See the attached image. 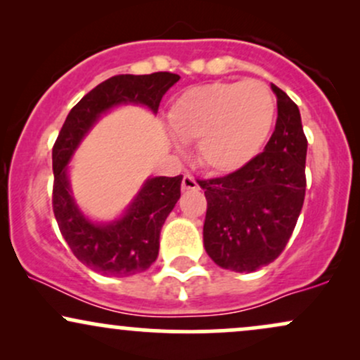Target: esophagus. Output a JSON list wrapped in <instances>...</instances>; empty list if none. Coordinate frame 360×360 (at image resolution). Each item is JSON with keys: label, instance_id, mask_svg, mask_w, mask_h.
Here are the masks:
<instances>
[{"label": "esophagus", "instance_id": "esophagus-1", "mask_svg": "<svg viewBox=\"0 0 360 360\" xmlns=\"http://www.w3.org/2000/svg\"><path fill=\"white\" fill-rule=\"evenodd\" d=\"M181 186H183V189H198V181L194 179L193 174H189L188 172V174H184Z\"/></svg>", "mask_w": 360, "mask_h": 360}]
</instances>
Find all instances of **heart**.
Instances as JSON below:
<instances>
[{
    "label": "heart",
    "mask_w": 360,
    "mask_h": 360,
    "mask_svg": "<svg viewBox=\"0 0 360 360\" xmlns=\"http://www.w3.org/2000/svg\"><path fill=\"white\" fill-rule=\"evenodd\" d=\"M276 98L262 81L210 82L172 103L169 125L184 142H196L201 164L226 174L250 162L266 143Z\"/></svg>",
    "instance_id": "heart-1"
}]
</instances>
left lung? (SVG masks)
<instances>
[{"mask_svg":"<svg viewBox=\"0 0 360 360\" xmlns=\"http://www.w3.org/2000/svg\"><path fill=\"white\" fill-rule=\"evenodd\" d=\"M278 122L266 148L223 177L201 179L206 208L203 242L214 264L257 271L284 250L303 208L308 140L296 103L272 84Z\"/></svg>","mask_w":360,"mask_h":360,"instance_id":"1","label":"left lung"}]
</instances>
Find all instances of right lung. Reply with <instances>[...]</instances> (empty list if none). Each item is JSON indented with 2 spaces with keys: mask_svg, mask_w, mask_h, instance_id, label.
I'll list each match as a JSON object with an SVG mask.
<instances>
[{
  "mask_svg": "<svg viewBox=\"0 0 360 360\" xmlns=\"http://www.w3.org/2000/svg\"><path fill=\"white\" fill-rule=\"evenodd\" d=\"M177 81L179 76L172 72L118 74L103 81L69 111L53 143L52 208L57 225L76 259L103 276L125 278L152 266L159 254L160 229L181 196L183 176L152 177L122 220L94 225L74 205L65 166L103 111L120 103H140L157 113L166 91Z\"/></svg>",
  "mask_w": 360,
  "mask_h": 360,
  "instance_id": "obj_1",
  "label": "right lung"
}]
</instances>
